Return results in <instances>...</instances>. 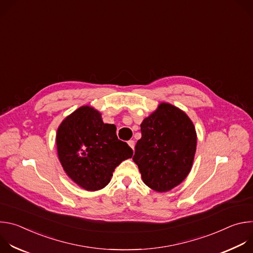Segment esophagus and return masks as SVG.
Returning <instances> with one entry per match:
<instances>
[{
    "instance_id": "34e87169",
    "label": "esophagus",
    "mask_w": 253,
    "mask_h": 253,
    "mask_svg": "<svg viewBox=\"0 0 253 253\" xmlns=\"http://www.w3.org/2000/svg\"><path fill=\"white\" fill-rule=\"evenodd\" d=\"M128 145L134 150V146H135V142L133 141V140H130V141H128Z\"/></svg>"
}]
</instances>
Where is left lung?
I'll list each match as a JSON object with an SVG mask.
<instances>
[{"mask_svg":"<svg viewBox=\"0 0 253 253\" xmlns=\"http://www.w3.org/2000/svg\"><path fill=\"white\" fill-rule=\"evenodd\" d=\"M133 161L143 182L157 192L178 186L191 171L197 134L193 122L178 107L162 102L141 123Z\"/></svg>","mask_w":253,"mask_h":253,"instance_id":"obj_1","label":"left lung"}]
</instances>
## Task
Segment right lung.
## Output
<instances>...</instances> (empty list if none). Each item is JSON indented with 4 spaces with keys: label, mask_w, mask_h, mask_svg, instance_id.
<instances>
[{
    "label": "right lung",
    "mask_w": 253,
    "mask_h": 253,
    "mask_svg": "<svg viewBox=\"0 0 253 253\" xmlns=\"http://www.w3.org/2000/svg\"><path fill=\"white\" fill-rule=\"evenodd\" d=\"M56 145L65 173L87 191L107 186L115 168L133 155L128 144L117 138L116 126L105 124L101 113L89 105L79 107L62 121Z\"/></svg>",
    "instance_id": "add662e5"
}]
</instances>
